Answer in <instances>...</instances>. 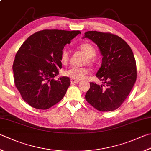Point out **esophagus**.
<instances>
[{"instance_id": "esophagus-1", "label": "esophagus", "mask_w": 151, "mask_h": 151, "mask_svg": "<svg viewBox=\"0 0 151 151\" xmlns=\"http://www.w3.org/2000/svg\"><path fill=\"white\" fill-rule=\"evenodd\" d=\"M70 81H71V84H74V83H78L79 81V80H77V79H75L71 78L70 79Z\"/></svg>"}]
</instances>
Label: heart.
<instances>
[{
    "label": "heart",
    "instance_id": "obj_1",
    "mask_svg": "<svg viewBox=\"0 0 151 151\" xmlns=\"http://www.w3.org/2000/svg\"><path fill=\"white\" fill-rule=\"evenodd\" d=\"M79 49L83 52L88 57V63L92 64L94 63V56L96 55V51L91 45L87 42H83L79 45ZM61 63L63 65H67L69 60V53L67 50H64L62 52L60 58ZM89 73V70L86 68L71 67L64 72L65 76L70 77L77 80H81L84 79Z\"/></svg>",
    "mask_w": 151,
    "mask_h": 151
}]
</instances>
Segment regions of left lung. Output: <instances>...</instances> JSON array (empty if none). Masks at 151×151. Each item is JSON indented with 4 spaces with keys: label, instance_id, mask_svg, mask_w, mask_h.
<instances>
[{
    "label": "left lung",
    "instance_id": "left-lung-1",
    "mask_svg": "<svg viewBox=\"0 0 151 151\" xmlns=\"http://www.w3.org/2000/svg\"><path fill=\"white\" fill-rule=\"evenodd\" d=\"M85 37L97 45L103 56L96 75L102 84L91 82L85 99L101 112L115 110L129 95L137 78L132 49L123 39L109 32L89 31L85 33Z\"/></svg>",
    "mask_w": 151,
    "mask_h": 151
}]
</instances>
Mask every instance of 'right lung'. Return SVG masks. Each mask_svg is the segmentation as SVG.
Instances as JSON below:
<instances>
[{
    "label": "right lung",
    "mask_w": 151,
    "mask_h": 151,
    "mask_svg": "<svg viewBox=\"0 0 151 151\" xmlns=\"http://www.w3.org/2000/svg\"><path fill=\"white\" fill-rule=\"evenodd\" d=\"M79 33L80 31L44 29L33 33L22 45L12 66L14 83L31 106L47 110L66 95L70 78H53L62 68L60 58L64 46Z\"/></svg>",
    "instance_id": "obj_1"
}]
</instances>
